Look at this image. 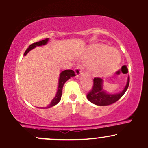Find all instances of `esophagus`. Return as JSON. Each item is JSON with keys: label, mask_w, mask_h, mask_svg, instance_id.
<instances>
[{"label": "esophagus", "mask_w": 148, "mask_h": 148, "mask_svg": "<svg viewBox=\"0 0 148 148\" xmlns=\"http://www.w3.org/2000/svg\"><path fill=\"white\" fill-rule=\"evenodd\" d=\"M75 73L76 74V76H78V77H79V76L81 75V74H82V71H81V69L79 67H76V68H75Z\"/></svg>", "instance_id": "obj_1"}]
</instances>
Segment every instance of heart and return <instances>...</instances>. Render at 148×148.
I'll use <instances>...</instances> for the list:
<instances>
[{"instance_id": "heart-1", "label": "heart", "mask_w": 148, "mask_h": 148, "mask_svg": "<svg viewBox=\"0 0 148 148\" xmlns=\"http://www.w3.org/2000/svg\"><path fill=\"white\" fill-rule=\"evenodd\" d=\"M87 57L93 62L90 67V69L104 74H111L113 67L118 65L120 62V55L118 51L99 44L92 45L88 48ZM106 63L114 64L108 67L106 64Z\"/></svg>"}]
</instances>
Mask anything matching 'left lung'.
<instances>
[{
	"label": "left lung",
	"mask_w": 148,
	"mask_h": 148,
	"mask_svg": "<svg viewBox=\"0 0 148 148\" xmlns=\"http://www.w3.org/2000/svg\"><path fill=\"white\" fill-rule=\"evenodd\" d=\"M103 81L100 78H95L94 84H93L92 89L88 94L87 98L88 101L97 106H107L112 104L115 101L120 99L125 92L130 84V76L127 78V84L124 89L120 92L109 93L103 90Z\"/></svg>",
	"instance_id": "obj_1"
}]
</instances>
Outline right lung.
<instances>
[{
	"instance_id": "add662e5",
	"label": "right lung",
	"mask_w": 148,
	"mask_h": 148,
	"mask_svg": "<svg viewBox=\"0 0 148 148\" xmlns=\"http://www.w3.org/2000/svg\"><path fill=\"white\" fill-rule=\"evenodd\" d=\"M49 38H47L45 39V40H42V41H40L38 42H36V43H33L32 44V45H30L29 47H28V48L26 49V51H25L24 56H26L27 53H28L30 51L35 49L36 47H41V46L46 45L49 42ZM75 76V72L73 70H72V69H67V70H64L62 71V72H60L58 79V90L56 95V96L54 97V98L52 99V101H51V103H49L48 106L45 107V108H50V107L55 106V105H56L57 103L60 101L61 96H62V88H63L64 83H65L67 80L70 79L71 77ZM42 108H43V107H42ZM40 108H42V107H40Z\"/></svg>"
}]
</instances>
